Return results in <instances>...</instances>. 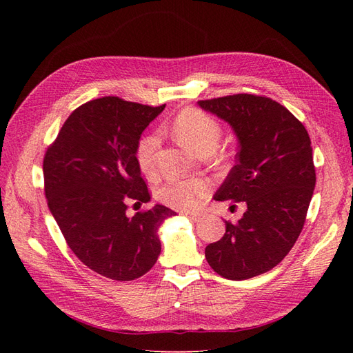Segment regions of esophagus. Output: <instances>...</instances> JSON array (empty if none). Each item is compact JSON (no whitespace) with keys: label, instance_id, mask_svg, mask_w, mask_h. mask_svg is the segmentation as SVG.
I'll return each instance as SVG.
<instances>
[{"label":"esophagus","instance_id":"obj_1","mask_svg":"<svg viewBox=\"0 0 353 353\" xmlns=\"http://www.w3.org/2000/svg\"><path fill=\"white\" fill-rule=\"evenodd\" d=\"M185 216L193 222H197L200 219V215H197V213H185Z\"/></svg>","mask_w":353,"mask_h":353}]
</instances>
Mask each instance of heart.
<instances>
[{
  "instance_id": "b5f03b06",
  "label": "heart",
  "mask_w": 353,
  "mask_h": 353,
  "mask_svg": "<svg viewBox=\"0 0 353 353\" xmlns=\"http://www.w3.org/2000/svg\"><path fill=\"white\" fill-rule=\"evenodd\" d=\"M172 130L178 140L197 154L215 150L221 140V125L216 119L199 109H183L172 122ZM159 147V135L150 132L143 135L135 147V160L145 175L154 172V153ZM212 191L208 181L169 179L159 188L157 196L166 206L178 210L196 209L201 200L209 197Z\"/></svg>"
}]
</instances>
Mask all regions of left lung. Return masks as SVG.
I'll return each mask as SVG.
<instances>
[{
	"label": "left lung",
	"instance_id": "8db88e82",
	"mask_svg": "<svg viewBox=\"0 0 353 353\" xmlns=\"http://www.w3.org/2000/svg\"><path fill=\"white\" fill-rule=\"evenodd\" d=\"M199 105L227 121L240 144L215 200L248 205L237 223L225 221V234L205 256L223 279L248 280L279 265L303 230L316 181L311 138L297 117L265 95L234 94Z\"/></svg>",
	"mask_w": 353,
	"mask_h": 353
}]
</instances>
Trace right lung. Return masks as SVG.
Returning a JSON list of instances; mask_svg holds the SVG:
<instances>
[{
  "label": "right lung",
  "instance_id": "right-lung-1",
  "mask_svg": "<svg viewBox=\"0 0 353 353\" xmlns=\"http://www.w3.org/2000/svg\"><path fill=\"white\" fill-rule=\"evenodd\" d=\"M165 104L101 97L74 109L44 156V191L70 250L116 281L150 271L160 254L157 228L176 215L162 205L128 216V200L150 201L135 160L138 140Z\"/></svg>",
  "mask_w": 353,
  "mask_h": 353
}]
</instances>
